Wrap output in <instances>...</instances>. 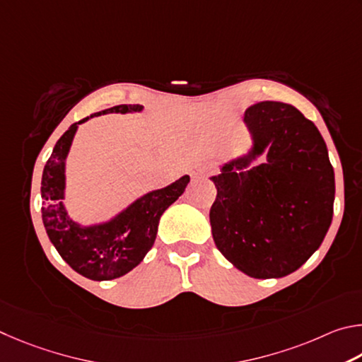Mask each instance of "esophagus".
<instances>
[{
	"instance_id": "34e87169",
	"label": "esophagus",
	"mask_w": 362,
	"mask_h": 362,
	"mask_svg": "<svg viewBox=\"0 0 362 362\" xmlns=\"http://www.w3.org/2000/svg\"><path fill=\"white\" fill-rule=\"evenodd\" d=\"M206 173H208L206 168H194L192 170V177H194V180H197V177L205 176Z\"/></svg>"
}]
</instances>
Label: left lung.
<instances>
[{
    "label": "left lung",
    "instance_id": "obj_1",
    "mask_svg": "<svg viewBox=\"0 0 362 362\" xmlns=\"http://www.w3.org/2000/svg\"><path fill=\"white\" fill-rule=\"evenodd\" d=\"M243 122L251 148L210 177L218 189L213 238L245 275L281 278L305 264L326 237L334 168L320 130L293 105L257 101Z\"/></svg>",
    "mask_w": 362,
    "mask_h": 362
}]
</instances>
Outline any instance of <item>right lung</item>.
Listing matches in <instances>:
<instances>
[{
  "label": "right lung",
  "mask_w": 362,
  "mask_h": 362,
  "mask_svg": "<svg viewBox=\"0 0 362 362\" xmlns=\"http://www.w3.org/2000/svg\"><path fill=\"white\" fill-rule=\"evenodd\" d=\"M141 105H119L74 122L55 143L41 181L42 223L63 261L93 281L124 276L143 261L154 245L160 216L186 191L191 176L185 175L167 187L154 189L133 200L107 221L81 224L65 205L66 157L79 125L110 112H141Z\"/></svg>",
  "instance_id": "add662e5"
}]
</instances>
